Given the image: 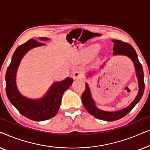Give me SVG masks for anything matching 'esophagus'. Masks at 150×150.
I'll return each instance as SVG.
<instances>
[{
  "label": "esophagus",
  "instance_id": "34e87169",
  "mask_svg": "<svg viewBox=\"0 0 150 150\" xmlns=\"http://www.w3.org/2000/svg\"><path fill=\"white\" fill-rule=\"evenodd\" d=\"M73 77L75 79H84V75L83 73L81 71H75L74 73L73 74Z\"/></svg>",
  "mask_w": 150,
  "mask_h": 150
}]
</instances>
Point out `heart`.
Listing matches in <instances>:
<instances>
[{
    "instance_id": "b5f03b06",
    "label": "heart",
    "mask_w": 150,
    "mask_h": 150,
    "mask_svg": "<svg viewBox=\"0 0 150 150\" xmlns=\"http://www.w3.org/2000/svg\"><path fill=\"white\" fill-rule=\"evenodd\" d=\"M98 45H95V46L91 47V50L93 51V52H96V51L98 50Z\"/></svg>"
}]
</instances>
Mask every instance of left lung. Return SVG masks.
<instances>
[{
  "instance_id": "obj_1",
  "label": "left lung",
  "mask_w": 150,
  "mask_h": 150,
  "mask_svg": "<svg viewBox=\"0 0 150 150\" xmlns=\"http://www.w3.org/2000/svg\"><path fill=\"white\" fill-rule=\"evenodd\" d=\"M112 41L114 43L113 54L125 55V56H127L129 58H130L131 60L134 63L137 76L138 78L139 90L138 95L137 96V97L134 100V101L128 106H127L126 108L115 112H107L98 109L96 107L95 103H94V101L91 98L89 85L86 83L85 89L83 94H82V102H83L84 106H85L87 111L91 115L99 119V120H105L107 121V122H112V121L120 120V119L126 116L134 107L135 105L140 101V100L143 96L145 89L144 74H143V67L141 65V63L139 62L137 52L134 48L130 44L122 42L121 40H112Z\"/></svg>"
}]
</instances>
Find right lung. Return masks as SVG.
Returning a JSON list of instances; mask_svg holds the SVG:
<instances>
[{
  "label": "right lung",
  "mask_w": 150,
  "mask_h": 150,
  "mask_svg": "<svg viewBox=\"0 0 150 150\" xmlns=\"http://www.w3.org/2000/svg\"><path fill=\"white\" fill-rule=\"evenodd\" d=\"M43 41L47 38H40ZM43 43L30 39L16 48L11 61L7 67L5 75L6 93L10 102L18 111L26 117L33 121H44L56 115L60 107L61 98L65 91L73 83V79L67 77L62 81L56 82L44 98L38 100H29L22 96L18 91L16 84V71L22 57L30 49L44 46Z\"/></svg>",
  "instance_id": "add662e5"
}]
</instances>
